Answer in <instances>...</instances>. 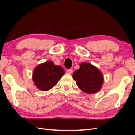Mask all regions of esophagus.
I'll use <instances>...</instances> for the list:
<instances>
[{
	"label": "esophagus",
	"mask_w": 135,
	"mask_h": 135,
	"mask_svg": "<svg viewBox=\"0 0 135 135\" xmlns=\"http://www.w3.org/2000/svg\"><path fill=\"white\" fill-rule=\"evenodd\" d=\"M72 72H73V70H72V69H69L67 70V72L69 74H72Z\"/></svg>",
	"instance_id": "34e87169"
}]
</instances>
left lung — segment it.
<instances>
[{"label":"left lung","mask_w":135,"mask_h":135,"mask_svg":"<svg viewBox=\"0 0 135 135\" xmlns=\"http://www.w3.org/2000/svg\"><path fill=\"white\" fill-rule=\"evenodd\" d=\"M72 78L83 92L95 94L102 88L104 78L101 72L90 63H81L80 68L72 74Z\"/></svg>","instance_id":"1"}]
</instances>
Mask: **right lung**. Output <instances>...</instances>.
I'll list each match as a JSON object with an SVG mask.
<instances>
[{
    "label": "right lung",
    "instance_id": "right-lung-1",
    "mask_svg": "<svg viewBox=\"0 0 135 135\" xmlns=\"http://www.w3.org/2000/svg\"><path fill=\"white\" fill-rule=\"evenodd\" d=\"M65 74V70L60 66L47 61L35 68L32 72V80L39 90L47 91L57 84Z\"/></svg>",
    "mask_w": 135,
    "mask_h": 135
}]
</instances>
